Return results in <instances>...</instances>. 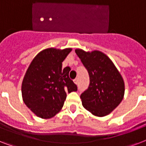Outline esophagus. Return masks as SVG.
<instances>
[{"label":"esophagus","instance_id":"obj_1","mask_svg":"<svg viewBox=\"0 0 146 146\" xmlns=\"http://www.w3.org/2000/svg\"><path fill=\"white\" fill-rule=\"evenodd\" d=\"M73 82L75 83L76 85H78V82H79V80H78V78L75 79V80H73Z\"/></svg>","mask_w":146,"mask_h":146}]
</instances>
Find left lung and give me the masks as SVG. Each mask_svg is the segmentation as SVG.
<instances>
[{
    "label": "left lung",
    "instance_id": "8db88e82",
    "mask_svg": "<svg viewBox=\"0 0 146 146\" xmlns=\"http://www.w3.org/2000/svg\"><path fill=\"white\" fill-rule=\"evenodd\" d=\"M89 75V86L81 94L82 106L97 117H104L120 104L124 96V82L113 62L99 50L76 49Z\"/></svg>",
    "mask_w": 146,
    "mask_h": 146
}]
</instances>
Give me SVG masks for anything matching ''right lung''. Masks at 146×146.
I'll return each instance as SVG.
<instances>
[{
    "mask_svg": "<svg viewBox=\"0 0 146 146\" xmlns=\"http://www.w3.org/2000/svg\"><path fill=\"white\" fill-rule=\"evenodd\" d=\"M72 49L50 48L42 50L31 62L22 83L24 103L35 115L53 117L64 106L66 92L77 91L69 77L70 68L62 70V62Z\"/></svg>",
    "mask_w": 146,
    "mask_h": 146,
    "instance_id": "add662e5",
    "label": "right lung"
}]
</instances>
